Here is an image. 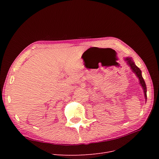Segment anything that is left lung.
I'll use <instances>...</instances> for the list:
<instances>
[{
    "label": "left lung",
    "mask_w": 159,
    "mask_h": 159,
    "mask_svg": "<svg viewBox=\"0 0 159 159\" xmlns=\"http://www.w3.org/2000/svg\"><path fill=\"white\" fill-rule=\"evenodd\" d=\"M124 59V61H126L127 64L130 67V69L131 70V71L135 74L136 77L139 79V84H140L142 88H143V89L144 97H145V100H146V101H147V94H146L147 88H146V85L145 81H144L143 76H142L141 70L135 65L134 61H133V60L132 59L131 57H125Z\"/></svg>",
    "instance_id": "8db88e82"
}]
</instances>
